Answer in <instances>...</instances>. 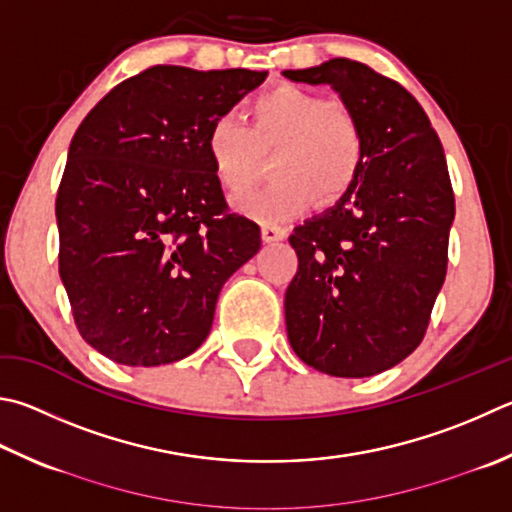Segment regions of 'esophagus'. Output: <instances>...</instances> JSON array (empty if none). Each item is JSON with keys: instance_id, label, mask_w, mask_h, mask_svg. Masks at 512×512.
I'll return each mask as SVG.
<instances>
[{"instance_id": "34e87169", "label": "esophagus", "mask_w": 512, "mask_h": 512, "mask_svg": "<svg viewBox=\"0 0 512 512\" xmlns=\"http://www.w3.org/2000/svg\"><path fill=\"white\" fill-rule=\"evenodd\" d=\"M262 237L266 244H273V241H282L286 237V228L275 226V224H264L262 226Z\"/></svg>"}]
</instances>
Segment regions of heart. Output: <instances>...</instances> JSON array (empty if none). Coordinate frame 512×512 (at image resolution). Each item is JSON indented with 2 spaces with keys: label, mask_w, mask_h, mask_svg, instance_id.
Returning <instances> with one entry per match:
<instances>
[{
  "label": "heart",
  "mask_w": 512,
  "mask_h": 512,
  "mask_svg": "<svg viewBox=\"0 0 512 512\" xmlns=\"http://www.w3.org/2000/svg\"><path fill=\"white\" fill-rule=\"evenodd\" d=\"M264 188L239 197V210L264 224L300 215L315 199L331 203L356 183L365 161V136L356 116L315 91L284 85L250 102V129L237 116L212 120L206 150L221 188L239 194L275 150Z\"/></svg>",
  "instance_id": "obj_1"
}]
</instances>
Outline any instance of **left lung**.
Instances as JSON below:
<instances>
[{
	"mask_svg": "<svg viewBox=\"0 0 512 512\" xmlns=\"http://www.w3.org/2000/svg\"><path fill=\"white\" fill-rule=\"evenodd\" d=\"M284 78L331 85L365 136L356 183L288 237V340L322 374L374 376L410 356L430 324L454 219L448 163L416 98L367 64L333 58Z\"/></svg>",
	"mask_w": 512,
	"mask_h": 512,
	"instance_id": "left-lung-1",
	"label": "left lung"
}]
</instances>
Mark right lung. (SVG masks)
Segmentation results:
<instances>
[{
  "mask_svg": "<svg viewBox=\"0 0 512 512\" xmlns=\"http://www.w3.org/2000/svg\"><path fill=\"white\" fill-rule=\"evenodd\" d=\"M266 71L156 64L116 85L73 134L55 217L60 277L80 336L156 367L208 338L221 286L262 246L212 172V120Z\"/></svg>",
  "mask_w": 512,
  "mask_h": 512,
  "instance_id": "add662e5",
  "label": "right lung"
}]
</instances>
